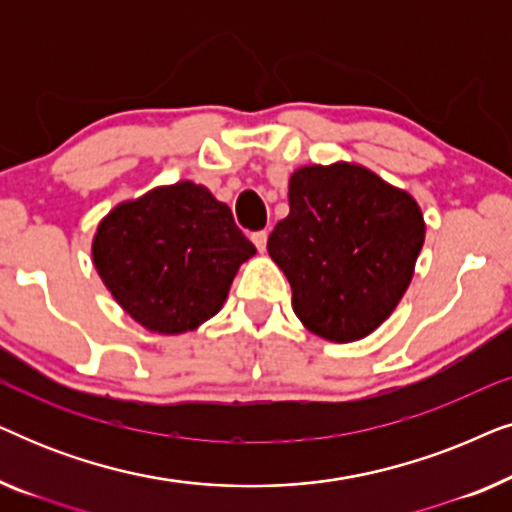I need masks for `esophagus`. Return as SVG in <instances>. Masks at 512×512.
<instances>
[{
    "instance_id": "esophagus-1",
    "label": "esophagus",
    "mask_w": 512,
    "mask_h": 512,
    "mask_svg": "<svg viewBox=\"0 0 512 512\" xmlns=\"http://www.w3.org/2000/svg\"><path fill=\"white\" fill-rule=\"evenodd\" d=\"M251 242H254L256 249L263 254L265 247H268V233H265V230H258V233L251 235Z\"/></svg>"
}]
</instances>
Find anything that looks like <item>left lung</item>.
<instances>
[{
	"instance_id": "left-lung-1",
	"label": "left lung",
	"mask_w": 512,
	"mask_h": 512,
	"mask_svg": "<svg viewBox=\"0 0 512 512\" xmlns=\"http://www.w3.org/2000/svg\"><path fill=\"white\" fill-rule=\"evenodd\" d=\"M424 235V214L408 191L338 160L291 174L289 216L272 230L268 254L289 279L307 331L345 345L391 317Z\"/></svg>"
}]
</instances>
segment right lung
I'll list each match as a JSON object with an SVG mask.
<instances>
[{
  "label": "right lung",
  "instance_id": "add662e5",
  "mask_svg": "<svg viewBox=\"0 0 512 512\" xmlns=\"http://www.w3.org/2000/svg\"><path fill=\"white\" fill-rule=\"evenodd\" d=\"M90 251L104 286L139 326L179 335L221 310L256 247L226 202L184 179L116 205L97 223Z\"/></svg>",
  "mask_w": 512,
  "mask_h": 512
}]
</instances>
